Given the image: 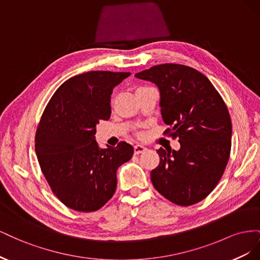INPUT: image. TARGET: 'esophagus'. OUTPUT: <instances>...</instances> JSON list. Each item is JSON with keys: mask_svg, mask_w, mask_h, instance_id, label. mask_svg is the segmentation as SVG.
<instances>
[{"mask_svg": "<svg viewBox=\"0 0 260 260\" xmlns=\"http://www.w3.org/2000/svg\"><path fill=\"white\" fill-rule=\"evenodd\" d=\"M146 147L144 146V145H141V144H137L136 146H135V154L136 155H139V154H141V153H144L145 151H146Z\"/></svg>", "mask_w": 260, "mask_h": 260, "instance_id": "esophagus-1", "label": "esophagus"}]
</instances>
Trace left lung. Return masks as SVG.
<instances>
[{
	"instance_id": "left-lung-1",
	"label": "left lung",
	"mask_w": 260,
	"mask_h": 260,
	"mask_svg": "<svg viewBox=\"0 0 260 260\" xmlns=\"http://www.w3.org/2000/svg\"><path fill=\"white\" fill-rule=\"evenodd\" d=\"M160 91V112L168 128L164 135L179 139V151L157 149L159 165L151 172L154 187L179 206H191L212 192L231 152L232 123L215 86L199 70L161 64L136 74Z\"/></svg>"
}]
</instances>
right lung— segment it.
<instances>
[{
  "mask_svg": "<svg viewBox=\"0 0 260 260\" xmlns=\"http://www.w3.org/2000/svg\"><path fill=\"white\" fill-rule=\"evenodd\" d=\"M130 73L96 70L66 80L46 105L36 132V153L52 192L65 206L96 211L113 198L117 169L131 159L124 141L101 148L96 124L111 117V95Z\"/></svg>",
  "mask_w": 260,
  "mask_h": 260,
  "instance_id": "add662e5",
  "label": "right lung"
}]
</instances>
